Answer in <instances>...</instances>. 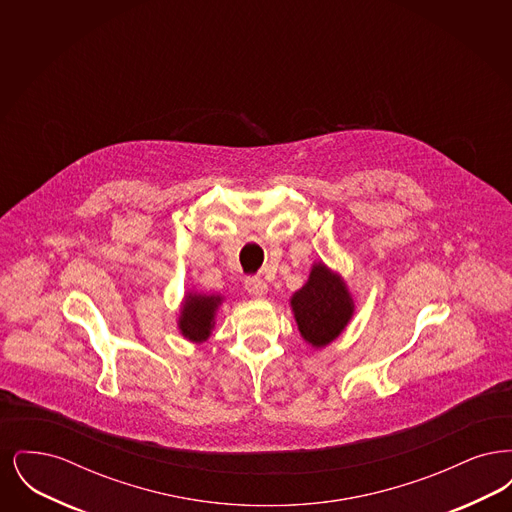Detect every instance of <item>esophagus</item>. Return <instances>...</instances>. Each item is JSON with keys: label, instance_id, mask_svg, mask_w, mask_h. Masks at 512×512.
<instances>
[{"label": "esophagus", "instance_id": "obj_1", "mask_svg": "<svg viewBox=\"0 0 512 512\" xmlns=\"http://www.w3.org/2000/svg\"><path fill=\"white\" fill-rule=\"evenodd\" d=\"M245 290L253 297H263L268 292L267 282L259 276H247L245 278Z\"/></svg>", "mask_w": 512, "mask_h": 512}]
</instances>
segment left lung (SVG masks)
<instances>
[{"mask_svg":"<svg viewBox=\"0 0 512 512\" xmlns=\"http://www.w3.org/2000/svg\"><path fill=\"white\" fill-rule=\"evenodd\" d=\"M299 332L315 347L338 338L353 315V301L345 284L324 265H315L309 282L292 297Z\"/></svg>","mask_w":512,"mask_h":512,"instance_id":"left-lung-1","label":"left lung"}]
</instances>
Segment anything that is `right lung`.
I'll list each match as a JSON object with an SVG mask.
<instances>
[{"instance_id": "right-lung-1", "label": "right lung", "mask_w": 512, "mask_h": 512, "mask_svg": "<svg viewBox=\"0 0 512 512\" xmlns=\"http://www.w3.org/2000/svg\"><path fill=\"white\" fill-rule=\"evenodd\" d=\"M220 297L217 295H188L182 317H180V330L182 334L192 341H205L213 328V317L219 307Z\"/></svg>"}]
</instances>
